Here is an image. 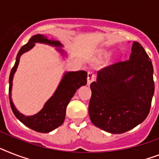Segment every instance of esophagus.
<instances>
[{
  "mask_svg": "<svg viewBox=\"0 0 159 159\" xmlns=\"http://www.w3.org/2000/svg\"><path fill=\"white\" fill-rule=\"evenodd\" d=\"M94 80H95V74L91 71H89L88 74H87V84L90 85Z\"/></svg>",
  "mask_w": 159,
  "mask_h": 159,
  "instance_id": "34e87169",
  "label": "esophagus"
}]
</instances>
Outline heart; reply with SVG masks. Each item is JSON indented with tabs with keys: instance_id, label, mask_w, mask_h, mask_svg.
Masks as SVG:
<instances>
[{
	"instance_id": "obj_1",
	"label": "heart",
	"mask_w": 159,
	"mask_h": 159,
	"mask_svg": "<svg viewBox=\"0 0 159 159\" xmlns=\"http://www.w3.org/2000/svg\"><path fill=\"white\" fill-rule=\"evenodd\" d=\"M105 55H107V53H106V54H105Z\"/></svg>"
}]
</instances>
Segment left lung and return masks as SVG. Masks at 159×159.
Instances as JSON below:
<instances>
[{
    "label": "left lung",
    "instance_id": "1",
    "mask_svg": "<svg viewBox=\"0 0 159 159\" xmlns=\"http://www.w3.org/2000/svg\"><path fill=\"white\" fill-rule=\"evenodd\" d=\"M153 68L143 46L134 42L128 60L98 71L91 84L89 115L95 126L112 134L133 129L147 117L154 93Z\"/></svg>",
    "mask_w": 159,
    "mask_h": 159
}]
</instances>
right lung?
I'll return each mask as SVG.
<instances>
[{
  "mask_svg": "<svg viewBox=\"0 0 159 159\" xmlns=\"http://www.w3.org/2000/svg\"><path fill=\"white\" fill-rule=\"evenodd\" d=\"M44 43L55 46L61 47L62 44L56 40H49L43 35H35L30 38L28 42L24 46H22L19 50L16 57V61L14 67L11 69L9 78V98H10V106L12 109L13 113L18 119L32 130L47 133L55 130L64 123L66 113V108L71 99L73 98L77 90L82 86L86 84V77L87 73L86 71H77V72H66L62 78L61 82L58 86L56 91L54 95L49 99L45 104L42 110L33 116H24L17 110L16 108L13 104L11 100V90L13 86V77L16 72L19 63V59L24 53L27 52L33 48L35 43ZM59 52L64 54V50L61 49H57Z\"/></svg>",
  "mask_w": 159,
  "mask_h": 159,
  "instance_id": "1",
  "label": "right lung"
}]
</instances>
